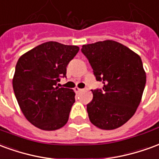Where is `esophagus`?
<instances>
[{
    "instance_id": "34e87169",
    "label": "esophagus",
    "mask_w": 159,
    "mask_h": 159,
    "mask_svg": "<svg viewBox=\"0 0 159 159\" xmlns=\"http://www.w3.org/2000/svg\"><path fill=\"white\" fill-rule=\"evenodd\" d=\"M75 91H76V92H80V91H82V89L76 87V88H75Z\"/></svg>"
}]
</instances>
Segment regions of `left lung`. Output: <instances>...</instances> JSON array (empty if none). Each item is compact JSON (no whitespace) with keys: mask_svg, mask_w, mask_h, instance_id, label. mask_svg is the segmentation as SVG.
Returning <instances> with one entry per match:
<instances>
[{"mask_svg":"<svg viewBox=\"0 0 159 159\" xmlns=\"http://www.w3.org/2000/svg\"><path fill=\"white\" fill-rule=\"evenodd\" d=\"M102 89L92 90L87 105L91 123L106 130L119 128L133 117L142 98L147 75L140 57L126 46L112 40L83 45Z\"/></svg>","mask_w":159,"mask_h":159,"instance_id":"8db88e82","label":"left lung"}]
</instances>
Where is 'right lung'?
I'll use <instances>...</instances> for the list:
<instances>
[{"label":"right lung","instance_id":"add662e5","mask_svg":"<svg viewBox=\"0 0 159 159\" xmlns=\"http://www.w3.org/2000/svg\"><path fill=\"white\" fill-rule=\"evenodd\" d=\"M78 51L77 46L48 42L24 53L17 62L12 78L16 99L26 119L40 129H59L68 122L76 93L56 85Z\"/></svg>","mask_w":159,"mask_h":159}]
</instances>
